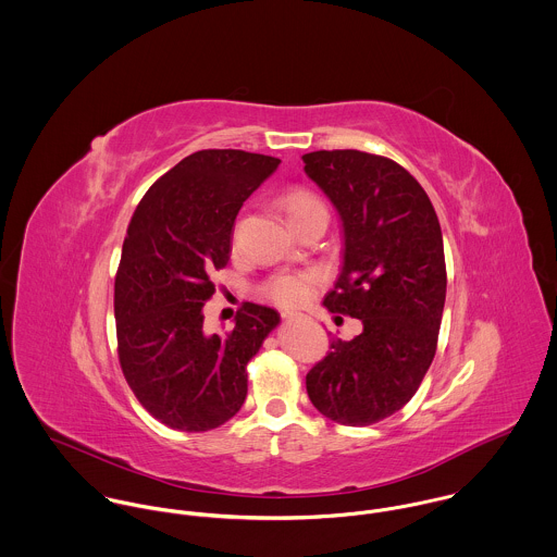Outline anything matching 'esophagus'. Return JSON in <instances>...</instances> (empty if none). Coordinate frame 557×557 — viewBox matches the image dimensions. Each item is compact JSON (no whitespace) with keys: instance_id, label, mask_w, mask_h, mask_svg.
<instances>
[{"instance_id":"1","label":"esophagus","mask_w":557,"mask_h":557,"mask_svg":"<svg viewBox=\"0 0 557 557\" xmlns=\"http://www.w3.org/2000/svg\"><path fill=\"white\" fill-rule=\"evenodd\" d=\"M282 318H284V320H295V318H301V313L286 309V311H282Z\"/></svg>"}]
</instances>
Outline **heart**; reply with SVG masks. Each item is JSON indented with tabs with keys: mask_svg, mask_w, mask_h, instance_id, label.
<instances>
[{
	"mask_svg": "<svg viewBox=\"0 0 557 557\" xmlns=\"http://www.w3.org/2000/svg\"><path fill=\"white\" fill-rule=\"evenodd\" d=\"M280 205L288 218V222L293 224V228L297 231L306 220L315 213H326L324 202L311 194L309 189H290L280 198ZM237 237V231H235ZM320 282V275L311 269L306 271H280L273 273L271 277H267L260 286L262 297H267L269 301L277 304V306H286V308H297L301 304H306L309 295L313 293L315 284Z\"/></svg>",
	"mask_w": 557,
	"mask_h": 557,
	"instance_id": "obj_1",
	"label": "heart"
}]
</instances>
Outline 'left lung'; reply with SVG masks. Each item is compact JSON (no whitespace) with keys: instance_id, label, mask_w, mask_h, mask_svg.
<instances>
[{"instance_id":"1","label":"left lung","mask_w":557,"mask_h":557,"mask_svg":"<svg viewBox=\"0 0 557 557\" xmlns=\"http://www.w3.org/2000/svg\"><path fill=\"white\" fill-rule=\"evenodd\" d=\"M304 162L344 224V267L324 306L363 322L309 370V399L339 425H371L401 410L432 366L446 299L440 222L421 184L384 156L333 149Z\"/></svg>"}]
</instances>
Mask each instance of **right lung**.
I'll return each instance as SVG.
<instances>
[{"instance_id": "obj_1", "label": "right lung", "mask_w": 557, "mask_h": 557, "mask_svg": "<svg viewBox=\"0 0 557 557\" xmlns=\"http://www.w3.org/2000/svg\"><path fill=\"white\" fill-rule=\"evenodd\" d=\"M277 166L242 149L196 151L147 189L127 224L115 275L120 366L140 406L171 430L233 419L248 395L246 366L280 322L275 309L244 304L224 335L202 326L235 218Z\"/></svg>"}]
</instances>
